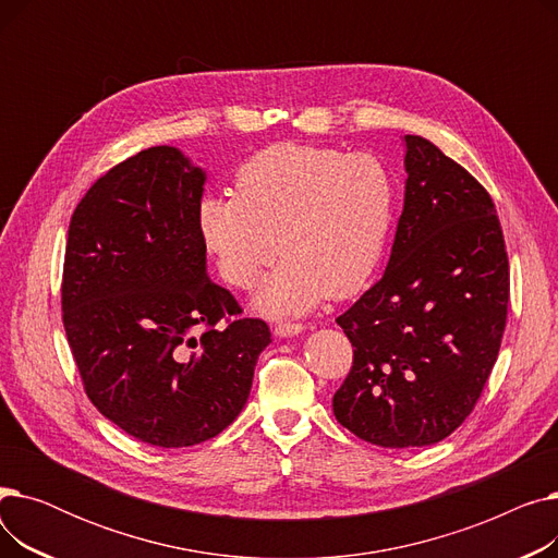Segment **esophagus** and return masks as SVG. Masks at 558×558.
<instances>
[{"instance_id":"obj_1","label":"esophagus","mask_w":558,"mask_h":558,"mask_svg":"<svg viewBox=\"0 0 558 558\" xmlns=\"http://www.w3.org/2000/svg\"><path fill=\"white\" fill-rule=\"evenodd\" d=\"M305 330V326H301V324H278L276 326V337H280V339H289V337H296V335H301Z\"/></svg>"}]
</instances>
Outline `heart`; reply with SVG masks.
<instances>
[{"label":"heart","instance_id":"1","mask_svg":"<svg viewBox=\"0 0 558 558\" xmlns=\"http://www.w3.org/2000/svg\"><path fill=\"white\" fill-rule=\"evenodd\" d=\"M398 185L373 154L280 142L234 173V196H203L196 226L219 276L234 289H259L253 307L271 318L301 316L328 296L350 299L383 259Z\"/></svg>","mask_w":558,"mask_h":558}]
</instances>
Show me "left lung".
<instances>
[{
    "label": "left lung",
    "instance_id": "obj_1",
    "mask_svg": "<svg viewBox=\"0 0 558 558\" xmlns=\"http://www.w3.org/2000/svg\"><path fill=\"white\" fill-rule=\"evenodd\" d=\"M404 203L385 276L337 318L353 368L337 421L383 448L450 436L500 353L509 259L488 192L421 135H404Z\"/></svg>",
    "mask_w": 558,
    "mask_h": 558
}]
</instances>
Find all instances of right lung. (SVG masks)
<instances>
[{
    "label": "right lung",
    "mask_w": 558,
    "mask_h": 558,
    "mask_svg": "<svg viewBox=\"0 0 558 558\" xmlns=\"http://www.w3.org/2000/svg\"><path fill=\"white\" fill-rule=\"evenodd\" d=\"M208 173L175 146L112 167L76 205L63 324L87 398L137 441L187 448L244 409L269 326L210 282L196 208Z\"/></svg>",
    "instance_id": "1"
}]
</instances>
